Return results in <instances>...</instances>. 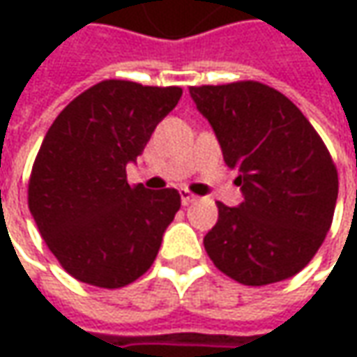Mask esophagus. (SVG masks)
<instances>
[{
  "mask_svg": "<svg viewBox=\"0 0 357 357\" xmlns=\"http://www.w3.org/2000/svg\"><path fill=\"white\" fill-rule=\"evenodd\" d=\"M197 199H199V197H195L190 190H186V188H183V190H181V202H183L185 206L192 204V202H197Z\"/></svg>",
  "mask_w": 357,
  "mask_h": 357,
  "instance_id": "esophagus-1",
  "label": "esophagus"
}]
</instances>
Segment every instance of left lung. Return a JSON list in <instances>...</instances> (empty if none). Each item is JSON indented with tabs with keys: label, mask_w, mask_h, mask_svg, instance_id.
<instances>
[{
	"label": "left lung",
	"mask_w": 357,
	"mask_h": 357,
	"mask_svg": "<svg viewBox=\"0 0 357 357\" xmlns=\"http://www.w3.org/2000/svg\"><path fill=\"white\" fill-rule=\"evenodd\" d=\"M238 172V206L218 202L204 236L214 266L246 286L298 274L332 227L337 172L310 121L280 91L256 81L188 89Z\"/></svg>",
	"instance_id": "left-lung-1"
}]
</instances>
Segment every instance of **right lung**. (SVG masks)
I'll list each match as a JSON object with an SVG mask.
<instances>
[{"mask_svg": "<svg viewBox=\"0 0 357 357\" xmlns=\"http://www.w3.org/2000/svg\"><path fill=\"white\" fill-rule=\"evenodd\" d=\"M181 95V87L111 79L81 93L49 127L29 178V211L79 282L121 288L155 262L181 195L130 186L127 165Z\"/></svg>", "mask_w": 357, "mask_h": 357, "instance_id": "right-lung-1", "label": "right lung"}]
</instances>
